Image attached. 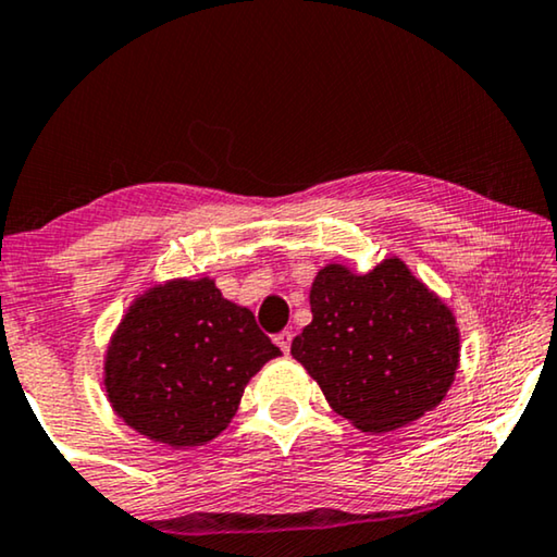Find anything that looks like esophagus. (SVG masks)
Here are the masks:
<instances>
[{
  "label": "esophagus",
  "instance_id": "1",
  "mask_svg": "<svg viewBox=\"0 0 557 557\" xmlns=\"http://www.w3.org/2000/svg\"><path fill=\"white\" fill-rule=\"evenodd\" d=\"M292 337H294L292 332L276 334V345L281 347V352H284V355H288V349H292Z\"/></svg>",
  "mask_w": 557,
  "mask_h": 557
}]
</instances>
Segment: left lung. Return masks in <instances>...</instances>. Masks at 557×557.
<instances>
[{
    "label": "left lung",
    "instance_id": "1",
    "mask_svg": "<svg viewBox=\"0 0 557 557\" xmlns=\"http://www.w3.org/2000/svg\"><path fill=\"white\" fill-rule=\"evenodd\" d=\"M309 304L292 355L355 429H403L446 398L461 355L456 317L398 256L368 273L326 263Z\"/></svg>",
    "mask_w": 557,
    "mask_h": 557
}]
</instances>
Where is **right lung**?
<instances>
[{
    "label": "right lung",
    "instance_id": "obj_1",
    "mask_svg": "<svg viewBox=\"0 0 557 557\" xmlns=\"http://www.w3.org/2000/svg\"><path fill=\"white\" fill-rule=\"evenodd\" d=\"M281 349L258 330L253 311L227 301L215 278H170L126 309L103 355L113 413L170 448L220 436L248 380Z\"/></svg>",
    "mask_w": 557,
    "mask_h": 557
}]
</instances>
